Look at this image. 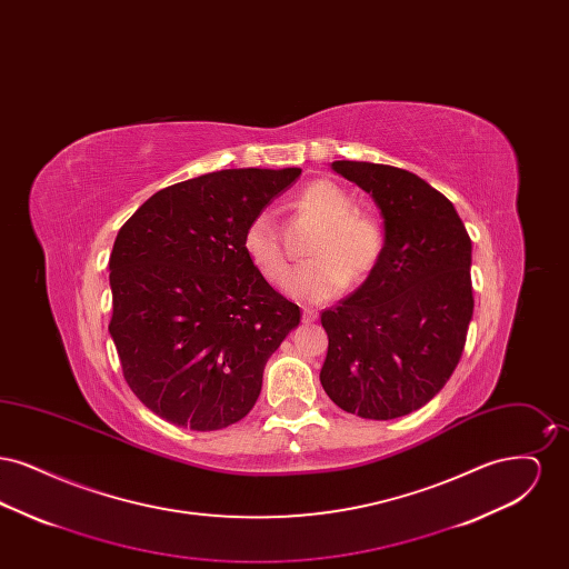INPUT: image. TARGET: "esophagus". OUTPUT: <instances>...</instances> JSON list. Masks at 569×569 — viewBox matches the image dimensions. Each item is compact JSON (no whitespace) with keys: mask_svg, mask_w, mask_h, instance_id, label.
I'll return each mask as SVG.
<instances>
[{"mask_svg":"<svg viewBox=\"0 0 569 569\" xmlns=\"http://www.w3.org/2000/svg\"><path fill=\"white\" fill-rule=\"evenodd\" d=\"M302 320H305V322H316V320H318V309L305 307V309H302Z\"/></svg>","mask_w":569,"mask_h":569,"instance_id":"34e87169","label":"esophagus"}]
</instances>
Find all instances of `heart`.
<instances>
[{"mask_svg": "<svg viewBox=\"0 0 569 569\" xmlns=\"http://www.w3.org/2000/svg\"><path fill=\"white\" fill-rule=\"evenodd\" d=\"M298 207L325 228L311 247V262L288 274L286 290L300 300H326L339 295L348 279H362L376 269L383 230L373 217L358 213L356 200L332 181H313L298 196ZM243 249L251 264L271 283L288 272V253L271 213H260L244 228Z\"/></svg>", "mask_w": 569, "mask_h": 569, "instance_id": "obj_1", "label": "heart"}]
</instances>
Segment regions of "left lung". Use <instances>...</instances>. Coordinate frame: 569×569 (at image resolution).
<instances>
[{
  "label": "left lung",
  "mask_w": 569,
  "mask_h": 569,
  "mask_svg": "<svg viewBox=\"0 0 569 569\" xmlns=\"http://www.w3.org/2000/svg\"><path fill=\"white\" fill-rule=\"evenodd\" d=\"M330 168L378 204L383 249L365 283L322 311L320 381L348 413L401 418L427 406L459 365L473 316L471 239L455 204L418 174L350 160Z\"/></svg>",
  "instance_id": "1"
}]
</instances>
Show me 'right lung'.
<instances>
[{
	"label": "right lung",
	"mask_w": 569,
	"mask_h": 569,
	"mask_svg": "<svg viewBox=\"0 0 569 569\" xmlns=\"http://www.w3.org/2000/svg\"><path fill=\"white\" fill-rule=\"evenodd\" d=\"M300 168H232L153 193L110 253L109 332L123 378L163 420L217 431L244 418L264 365L300 322L243 249L244 228Z\"/></svg>",
	"instance_id": "add662e5"
}]
</instances>
